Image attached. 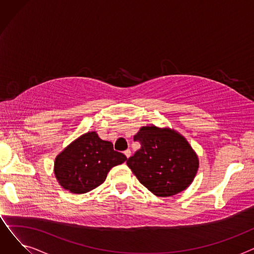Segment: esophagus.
<instances>
[{"label":"esophagus","instance_id":"1","mask_svg":"<svg viewBox=\"0 0 254 254\" xmlns=\"http://www.w3.org/2000/svg\"><path fill=\"white\" fill-rule=\"evenodd\" d=\"M130 153H131V152H130V150H129V149H127V150L125 151V154H126V156H127V158L130 156Z\"/></svg>","mask_w":254,"mask_h":254}]
</instances>
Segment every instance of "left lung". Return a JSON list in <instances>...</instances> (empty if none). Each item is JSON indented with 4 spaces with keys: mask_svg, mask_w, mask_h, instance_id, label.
Instances as JSON below:
<instances>
[{
    "mask_svg": "<svg viewBox=\"0 0 254 254\" xmlns=\"http://www.w3.org/2000/svg\"><path fill=\"white\" fill-rule=\"evenodd\" d=\"M134 141L140 142L141 148L127 164L152 193L171 196L191 184L198 169V158L179 132L168 127H142Z\"/></svg>",
    "mask_w": 254,
    "mask_h": 254,
    "instance_id": "obj_1",
    "label": "left lung"
}]
</instances>
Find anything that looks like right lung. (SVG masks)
Masks as SVG:
<instances>
[{
    "label": "right lung",
    "mask_w": 254,
    "mask_h": 254,
    "mask_svg": "<svg viewBox=\"0 0 254 254\" xmlns=\"http://www.w3.org/2000/svg\"><path fill=\"white\" fill-rule=\"evenodd\" d=\"M127 161L113 144L89 131L73 141L57 156L55 174L61 186L72 193H85L100 186L108 172Z\"/></svg>",
    "instance_id": "right-lung-1"
}]
</instances>
